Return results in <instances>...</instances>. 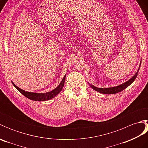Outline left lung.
<instances>
[{
  "label": "left lung",
  "instance_id": "obj_1",
  "mask_svg": "<svg viewBox=\"0 0 148 148\" xmlns=\"http://www.w3.org/2000/svg\"><path fill=\"white\" fill-rule=\"evenodd\" d=\"M140 64H141V62L140 64ZM139 69H140V66L139 67V69L137 70V72L136 73V74H135L134 76L131 78V79H130L129 80L127 81V82H125L124 83L120 84V85L114 86V87H111V88H97V87H95V86L92 85V84H90V85L94 90H95V91H97V92L103 93V94H114V93H117L120 92H121V91L125 90V88H127L128 86H130V84L134 82L135 79H136L137 74H138V72H139Z\"/></svg>",
  "mask_w": 148,
  "mask_h": 148
}]
</instances>
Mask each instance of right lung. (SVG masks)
<instances>
[{"mask_svg": "<svg viewBox=\"0 0 148 148\" xmlns=\"http://www.w3.org/2000/svg\"><path fill=\"white\" fill-rule=\"evenodd\" d=\"M65 77H66V75H65V76L62 79L61 83H60L59 85L56 87V88H55L52 91H50L49 92H46L44 93L27 92V91L22 90L19 87H18L16 85H15V84L12 82V81H11V82L21 94H23L25 97H26L27 98L32 100H35V101H46V100H48L49 99L54 98L55 96L57 95L58 94L61 92L64 85Z\"/></svg>", "mask_w": 148, "mask_h": 148, "instance_id": "right-lung-1", "label": "right lung"}]
</instances>
